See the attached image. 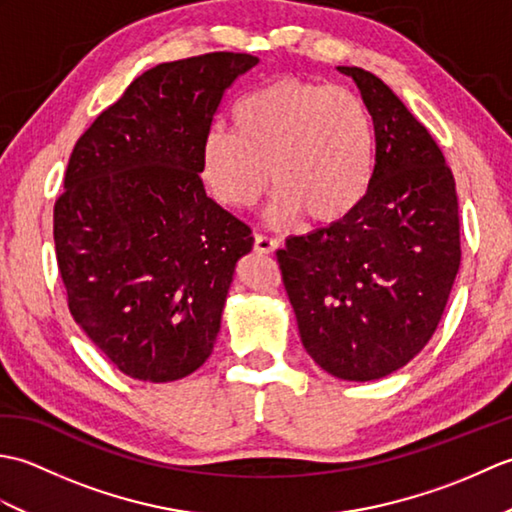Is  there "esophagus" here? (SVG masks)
Listing matches in <instances>:
<instances>
[{
    "label": "esophagus",
    "mask_w": 512,
    "mask_h": 512,
    "mask_svg": "<svg viewBox=\"0 0 512 512\" xmlns=\"http://www.w3.org/2000/svg\"><path fill=\"white\" fill-rule=\"evenodd\" d=\"M279 246H281V239H277V237H268V235H262V233L255 235V250H257V253L270 255V253H275Z\"/></svg>",
    "instance_id": "1"
}]
</instances>
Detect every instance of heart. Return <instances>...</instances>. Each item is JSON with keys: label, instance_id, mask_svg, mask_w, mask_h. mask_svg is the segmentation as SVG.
<instances>
[{"label": "heart", "instance_id": "heart-1", "mask_svg": "<svg viewBox=\"0 0 512 512\" xmlns=\"http://www.w3.org/2000/svg\"><path fill=\"white\" fill-rule=\"evenodd\" d=\"M235 132L204 138L202 176L217 202L250 209L273 171L275 222L303 215L332 224L363 202L374 171V129L365 103L341 88L284 76L233 107Z\"/></svg>", "mask_w": 512, "mask_h": 512}]
</instances>
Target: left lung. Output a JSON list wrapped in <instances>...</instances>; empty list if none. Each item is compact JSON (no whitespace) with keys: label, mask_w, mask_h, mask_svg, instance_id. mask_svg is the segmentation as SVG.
<instances>
[{"label":"left lung","mask_w":512,"mask_h":512,"mask_svg":"<svg viewBox=\"0 0 512 512\" xmlns=\"http://www.w3.org/2000/svg\"><path fill=\"white\" fill-rule=\"evenodd\" d=\"M339 70L372 116V182L343 220L290 237L277 264L314 363L365 383L407 365L436 332L462 259L460 206L429 129L376 74Z\"/></svg>","instance_id":"left-lung-1"}]
</instances>
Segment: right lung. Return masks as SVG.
Masks as SVG:
<instances>
[{
	"instance_id": "right-lung-1",
	"label": "right lung",
	"mask_w": 512,
	"mask_h": 512,
	"mask_svg": "<svg viewBox=\"0 0 512 512\" xmlns=\"http://www.w3.org/2000/svg\"><path fill=\"white\" fill-rule=\"evenodd\" d=\"M246 52L160 63L76 140L54 202L74 321L129 378L169 383L213 352L250 228L204 191V138Z\"/></svg>"
}]
</instances>
